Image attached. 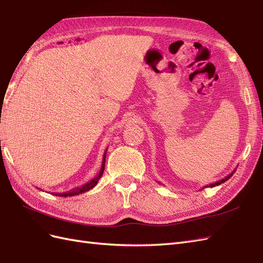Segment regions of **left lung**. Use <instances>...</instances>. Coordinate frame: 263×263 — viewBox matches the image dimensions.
<instances>
[{
  "label": "left lung",
  "mask_w": 263,
  "mask_h": 263,
  "mask_svg": "<svg viewBox=\"0 0 263 263\" xmlns=\"http://www.w3.org/2000/svg\"><path fill=\"white\" fill-rule=\"evenodd\" d=\"M235 172H236V169L235 170H233V172L231 173V174H229L228 176H227V177H224V178L223 179H221V180H218L217 182H215V183H210L209 184V186H205V187H215V186H219V184H221V183H223V182H226L227 180H228L229 178H230V177L233 175V174H235Z\"/></svg>",
  "instance_id": "8db88e82"
}]
</instances>
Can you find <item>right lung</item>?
Masks as SVG:
<instances>
[{
  "label": "right lung",
  "mask_w": 263,
  "mask_h": 263,
  "mask_svg": "<svg viewBox=\"0 0 263 263\" xmlns=\"http://www.w3.org/2000/svg\"><path fill=\"white\" fill-rule=\"evenodd\" d=\"M106 153H107V149H106L105 153H104V156H103V161H102L101 170H99V173L97 174V176L94 177V178L91 179L90 181L86 182V183L83 184V186H81V187H79V188H75V189H73V190H69L68 193H63V194L52 193V195H54V196H60V197H72V196H77V195H80V194H84V193H86V191H88V190H90V189H93V188L96 186V184H97L98 180L101 179V177H102V175H103V173H104Z\"/></svg>",
  "instance_id": "1"
}]
</instances>
